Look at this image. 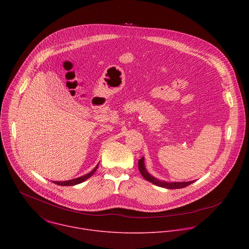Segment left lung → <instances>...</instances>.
Here are the masks:
<instances>
[{
  "label": "left lung",
  "instance_id": "8db88e82",
  "mask_svg": "<svg viewBox=\"0 0 249 249\" xmlns=\"http://www.w3.org/2000/svg\"><path fill=\"white\" fill-rule=\"evenodd\" d=\"M138 166H139V170L141 172V174L143 175L144 178L148 181H150L151 183H154L158 186L163 187V188H167V189H179V188H183L186 187L188 185H190L191 183H193V181H187V182H164V181H160L157 178H155L154 176H152L145 168V164H144V158H142L139 160L138 161Z\"/></svg>",
  "mask_w": 249,
  "mask_h": 249
}]
</instances>
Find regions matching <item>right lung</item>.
<instances>
[{
    "instance_id": "add662e5",
    "label": "right lung",
    "mask_w": 249,
    "mask_h": 249,
    "mask_svg": "<svg viewBox=\"0 0 249 249\" xmlns=\"http://www.w3.org/2000/svg\"><path fill=\"white\" fill-rule=\"evenodd\" d=\"M97 168V165L88 174L84 175V176H81V177H78V178H75V179H72V180H68V181H53L54 183L58 184V185H61V186H72V185H76V184H79V183H82L84 182L85 180H87L88 178H89V177L95 172Z\"/></svg>"
}]
</instances>
